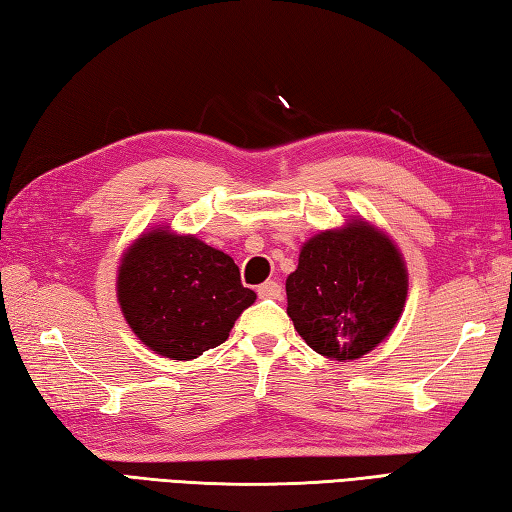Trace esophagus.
Returning a JSON list of instances; mask_svg holds the SVG:
<instances>
[{
	"instance_id": "34e87169",
	"label": "esophagus",
	"mask_w": 512,
	"mask_h": 512,
	"mask_svg": "<svg viewBox=\"0 0 512 512\" xmlns=\"http://www.w3.org/2000/svg\"><path fill=\"white\" fill-rule=\"evenodd\" d=\"M257 295L262 299H282V286L270 279V282H264L257 288Z\"/></svg>"
}]
</instances>
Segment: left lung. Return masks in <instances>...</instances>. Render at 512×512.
Listing matches in <instances>:
<instances>
[{
    "label": "left lung",
    "instance_id": "left-lung-1",
    "mask_svg": "<svg viewBox=\"0 0 512 512\" xmlns=\"http://www.w3.org/2000/svg\"><path fill=\"white\" fill-rule=\"evenodd\" d=\"M406 295V264L393 239L350 219L302 246L297 270L286 279V313L315 353L346 362L384 342Z\"/></svg>",
    "mask_w": 512,
    "mask_h": 512
}]
</instances>
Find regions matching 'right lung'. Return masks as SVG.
<instances>
[{
  "label": "right lung",
  "instance_id": "add662e5",
  "mask_svg": "<svg viewBox=\"0 0 512 512\" xmlns=\"http://www.w3.org/2000/svg\"><path fill=\"white\" fill-rule=\"evenodd\" d=\"M255 299L233 257L168 226L139 235L117 270V302L128 326L157 355L179 362L224 344Z\"/></svg>",
  "mask_w": 512,
  "mask_h": 512
}]
</instances>
